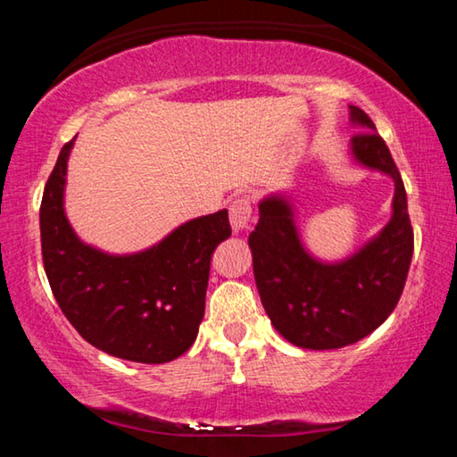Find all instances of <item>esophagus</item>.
Returning a JSON list of instances; mask_svg holds the SVG:
<instances>
[{
	"mask_svg": "<svg viewBox=\"0 0 457 457\" xmlns=\"http://www.w3.org/2000/svg\"><path fill=\"white\" fill-rule=\"evenodd\" d=\"M252 221V201L250 197H236L234 201L229 204V223H231V229L239 234V231H244L247 226H250Z\"/></svg>",
	"mask_w": 457,
	"mask_h": 457,
	"instance_id": "1",
	"label": "esophagus"
}]
</instances>
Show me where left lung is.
<instances>
[{
  "label": "left lung",
  "mask_w": 457,
  "mask_h": 457,
  "mask_svg": "<svg viewBox=\"0 0 457 457\" xmlns=\"http://www.w3.org/2000/svg\"><path fill=\"white\" fill-rule=\"evenodd\" d=\"M351 120L362 129L351 138L353 159L395 183L391 220L378 236L351 258L327 264L300 242L290 201L270 195L260 201V221L247 237L264 311L274 328L303 349H340L381 327L395 311L413 256L407 193L395 161L359 106H351Z\"/></svg>",
  "instance_id": "obj_1"
}]
</instances>
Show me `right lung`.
Segmentation results:
<instances>
[{
    "instance_id": "right-lung-1",
    "label": "right lung",
    "mask_w": 457,
    "mask_h": 457,
    "mask_svg": "<svg viewBox=\"0 0 457 457\" xmlns=\"http://www.w3.org/2000/svg\"><path fill=\"white\" fill-rule=\"evenodd\" d=\"M62 146L40 205L50 288L72 327L112 357L161 365L189 349L205 312L210 260L231 236L228 210L201 215L149 250L112 256L80 242L64 213L68 157Z\"/></svg>"
}]
</instances>
